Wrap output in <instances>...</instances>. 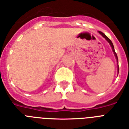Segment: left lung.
Here are the masks:
<instances>
[{"mask_svg": "<svg viewBox=\"0 0 129 129\" xmlns=\"http://www.w3.org/2000/svg\"><path fill=\"white\" fill-rule=\"evenodd\" d=\"M99 33V34H101V36H102L107 41V42H108L109 43V44H110V46H111V48H112V50H113V53H114V55H115V57H116V59H117V63H118V57H117V54H116L115 53V49H114V46H113V43H112V42H111V40L109 39V38L108 37H107V36L106 35H105V34H103V32H101V31H99V32H98ZM117 68H118V74H119V65H117Z\"/></svg>", "mask_w": 129, "mask_h": 129, "instance_id": "left-lung-1", "label": "left lung"}]
</instances>
